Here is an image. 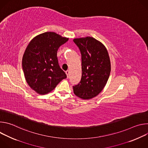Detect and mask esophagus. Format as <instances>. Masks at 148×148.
Returning a JSON list of instances; mask_svg holds the SVG:
<instances>
[{"instance_id": "34e87169", "label": "esophagus", "mask_w": 148, "mask_h": 148, "mask_svg": "<svg viewBox=\"0 0 148 148\" xmlns=\"http://www.w3.org/2000/svg\"><path fill=\"white\" fill-rule=\"evenodd\" d=\"M66 74H67V78H69V77H70V71H69V70H67V71H66Z\"/></svg>"}]
</instances>
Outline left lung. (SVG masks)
Returning <instances> with one entry per match:
<instances>
[{
	"instance_id": "1",
	"label": "left lung",
	"mask_w": 148,
	"mask_h": 148,
	"mask_svg": "<svg viewBox=\"0 0 148 148\" xmlns=\"http://www.w3.org/2000/svg\"><path fill=\"white\" fill-rule=\"evenodd\" d=\"M74 43L81 55L82 75L80 82L73 86L77 97L89 99L96 97L106 85L111 72V62L105 46L93 37L75 38Z\"/></svg>"
}]
</instances>
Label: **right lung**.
Instances as JSON below:
<instances>
[{
	"mask_svg": "<svg viewBox=\"0 0 148 148\" xmlns=\"http://www.w3.org/2000/svg\"><path fill=\"white\" fill-rule=\"evenodd\" d=\"M54 32H46L32 40L22 60V67L29 86L36 92L46 94L53 90L67 75L60 67L58 48L68 41Z\"/></svg>",
	"mask_w": 148,
	"mask_h": 148,
	"instance_id": "1",
	"label": "right lung"
}]
</instances>
